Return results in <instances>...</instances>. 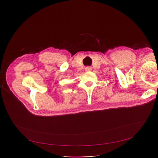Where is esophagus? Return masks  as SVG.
Returning a JSON list of instances; mask_svg holds the SVG:
<instances>
[{
    "label": "esophagus",
    "instance_id": "obj_1",
    "mask_svg": "<svg viewBox=\"0 0 158 158\" xmlns=\"http://www.w3.org/2000/svg\"><path fill=\"white\" fill-rule=\"evenodd\" d=\"M86 70H87V71H90V70H91V69H90V68H87V69H86Z\"/></svg>",
    "mask_w": 158,
    "mask_h": 158
}]
</instances>
